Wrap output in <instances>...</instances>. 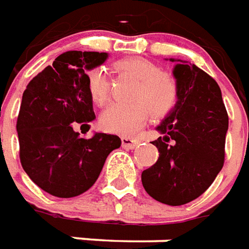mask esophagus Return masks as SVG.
<instances>
[{"instance_id":"1","label":"esophagus","mask_w":249,"mask_h":249,"mask_svg":"<svg viewBox=\"0 0 249 249\" xmlns=\"http://www.w3.org/2000/svg\"><path fill=\"white\" fill-rule=\"evenodd\" d=\"M121 144H123V147L126 149H133L136 148L137 145L140 144V142L137 140V139H133V137H121Z\"/></svg>"}]
</instances>
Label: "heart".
I'll return each mask as SVG.
<instances>
[{
	"mask_svg": "<svg viewBox=\"0 0 249 249\" xmlns=\"http://www.w3.org/2000/svg\"><path fill=\"white\" fill-rule=\"evenodd\" d=\"M116 67L135 75L140 81L135 93L139 101L130 104H112L100 117V124L107 132L133 135L147 121L149 110L155 117L166 116L178 102V85L173 76L164 74L159 64L145 58H125ZM88 91L95 105H104L109 98V79L107 71L94 69L88 74Z\"/></svg>",
	"mask_w": 249,
	"mask_h": 249,
	"instance_id": "obj_1",
	"label": "heart"
}]
</instances>
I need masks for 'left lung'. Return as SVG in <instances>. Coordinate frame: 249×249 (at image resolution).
Instances as JSON below:
<instances>
[{
	"label": "left lung",
	"mask_w": 249,
	"mask_h": 249,
	"mask_svg": "<svg viewBox=\"0 0 249 249\" xmlns=\"http://www.w3.org/2000/svg\"><path fill=\"white\" fill-rule=\"evenodd\" d=\"M177 62L178 102L158 125L160 137L154 166L144 170L142 182L151 197L166 205L191 202L209 189L225 159L228 113L214 79L196 64Z\"/></svg>",
	"instance_id": "8db88e82"
}]
</instances>
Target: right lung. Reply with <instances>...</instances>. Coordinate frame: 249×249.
I'll return each instance as SVG.
<instances>
[{"mask_svg": "<svg viewBox=\"0 0 249 249\" xmlns=\"http://www.w3.org/2000/svg\"><path fill=\"white\" fill-rule=\"evenodd\" d=\"M107 52L67 51L28 83L17 117L20 161L41 190L59 198L76 197L100 177L107 155L121 145L116 135L83 139L75 128L95 119L88 91V71Z\"/></svg>", "mask_w": 249, "mask_h": 249, "instance_id": "right-lung-1", "label": "right lung"}]
</instances>
